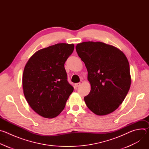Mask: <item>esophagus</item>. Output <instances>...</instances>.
<instances>
[{"instance_id": "1", "label": "esophagus", "mask_w": 149, "mask_h": 149, "mask_svg": "<svg viewBox=\"0 0 149 149\" xmlns=\"http://www.w3.org/2000/svg\"><path fill=\"white\" fill-rule=\"evenodd\" d=\"M80 85H81V83L80 82H78V83H76V84H75V87H76V88H77V87H79L80 86Z\"/></svg>"}]
</instances>
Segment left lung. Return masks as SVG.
<instances>
[{"label": "left lung", "instance_id": "1", "mask_svg": "<svg viewBox=\"0 0 149 149\" xmlns=\"http://www.w3.org/2000/svg\"><path fill=\"white\" fill-rule=\"evenodd\" d=\"M88 71L91 91L84 100L98 116L110 114L118 108L132 82L129 62L117 48L101 42L87 41L75 47Z\"/></svg>", "mask_w": 149, "mask_h": 149}]
</instances>
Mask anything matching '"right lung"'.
Listing matches in <instances>:
<instances>
[{
  "instance_id": "right-lung-1",
  "label": "right lung",
  "mask_w": 149,
  "mask_h": 149,
  "mask_svg": "<svg viewBox=\"0 0 149 149\" xmlns=\"http://www.w3.org/2000/svg\"><path fill=\"white\" fill-rule=\"evenodd\" d=\"M74 49L73 44H57L36 51L26 63L22 76L24 94L32 109L42 117L58 116L74 91L64 68Z\"/></svg>"
}]
</instances>
